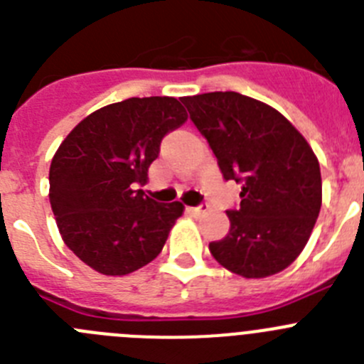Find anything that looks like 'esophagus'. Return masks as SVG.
Returning <instances> with one entry per match:
<instances>
[{
    "mask_svg": "<svg viewBox=\"0 0 364 364\" xmlns=\"http://www.w3.org/2000/svg\"><path fill=\"white\" fill-rule=\"evenodd\" d=\"M208 210H210V204H208V202H202V204L195 205V208H188V211L191 215H202V213H205Z\"/></svg>",
    "mask_w": 364,
    "mask_h": 364,
    "instance_id": "obj_1",
    "label": "esophagus"
}]
</instances>
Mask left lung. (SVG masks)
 <instances>
[{"instance_id":"1","label":"left lung","mask_w":364,"mask_h":364,"mask_svg":"<svg viewBox=\"0 0 364 364\" xmlns=\"http://www.w3.org/2000/svg\"><path fill=\"white\" fill-rule=\"evenodd\" d=\"M182 104L217 156L224 180L242 186L228 210L230 233L210 242L218 264L268 277L306 246L323 200L319 162L301 133L269 105L239 92L186 96Z\"/></svg>"}]
</instances>
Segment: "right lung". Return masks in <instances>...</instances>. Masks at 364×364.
I'll list each match as a JSON object with an SVG mask.
<instances>
[{
	"mask_svg": "<svg viewBox=\"0 0 364 364\" xmlns=\"http://www.w3.org/2000/svg\"><path fill=\"white\" fill-rule=\"evenodd\" d=\"M188 120L176 98H129L83 118L58 147L50 208L70 252L104 275H127L162 252L184 205L136 189L164 136Z\"/></svg>",
	"mask_w": 364,
	"mask_h": 364,
	"instance_id": "right-lung-1",
	"label": "right lung"
}]
</instances>
